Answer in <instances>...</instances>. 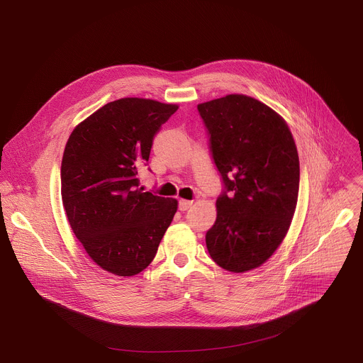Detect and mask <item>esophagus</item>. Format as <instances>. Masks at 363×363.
<instances>
[{"label":"esophagus","instance_id":"34e87169","mask_svg":"<svg viewBox=\"0 0 363 363\" xmlns=\"http://www.w3.org/2000/svg\"><path fill=\"white\" fill-rule=\"evenodd\" d=\"M191 205H192V201H188V199H179L178 208H179V211H186L188 208H191Z\"/></svg>","mask_w":363,"mask_h":363}]
</instances>
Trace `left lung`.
I'll use <instances>...</instances> for the list:
<instances>
[{
    "instance_id": "1",
    "label": "left lung",
    "mask_w": 363,
    "mask_h": 363,
    "mask_svg": "<svg viewBox=\"0 0 363 363\" xmlns=\"http://www.w3.org/2000/svg\"><path fill=\"white\" fill-rule=\"evenodd\" d=\"M224 191L205 242L224 270L260 267L287 234L294 216L300 167L284 119L264 103L228 94L198 105Z\"/></svg>"
}]
</instances>
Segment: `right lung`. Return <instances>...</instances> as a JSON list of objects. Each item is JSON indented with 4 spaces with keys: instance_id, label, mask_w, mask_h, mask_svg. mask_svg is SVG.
Instances as JSON below:
<instances>
[{
    "instance_id": "right-lung-1",
    "label": "right lung",
    "mask_w": 363,
    "mask_h": 363,
    "mask_svg": "<svg viewBox=\"0 0 363 363\" xmlns=\"http://www.w3.org/2000/svg\"><path fill=\"white\" fill-rule=\"evenodd\" d=\"M177 105L125 97L72 132L62 161V199L70 227L91 260L129 277L145 270L178 208L174 198L143 192L139 169Z\"/></svg>"
}]
</instances>
